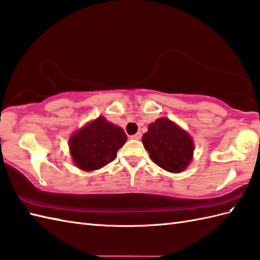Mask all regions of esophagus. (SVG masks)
I'll return each mask as SVG.
<instances>
[{"label": "esophagus", "mask_w": 260, "mask_h": 260, "mask_svg": "<svg viewBox=\"0 0 260 260\" xmlns=\"http://www.w3.org/2000/svg\"><path fill=\"white\" fill-rule=\"evenodd\" d=\"M131 139H133V140H137V141H139V140H141V139H142V134H141L140 132H139V133H136L135 135H132V136H131Z\"/></svg>", "instance_id": "obj_1"}]
</instances>
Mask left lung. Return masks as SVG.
I'll list each match as a JSON object with an SVG mask.
<instances>
[{
  "instance_id": "left-lung-1",
  "label": "left lung",
  "mask_w": 260,
  "mask_h": 260,
  "mask_svg": "<svg viewBox=\"0 0 260 260\" xmlns=\"http://www.w3.org/2000/svg\"><path fill=\"white\" fill-rule=\"evenodd\" d=\"M142 142L152 161L171 173L184 171L193 157L192 137L169 118L151 123Z\"/></svg>"
}]
</instances>
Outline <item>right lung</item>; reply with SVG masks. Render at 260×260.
<instances>
[{
  "mask_svg": "<svg viewBox=\"0 0 260 260\" xmlns=\"http://www.w3.org/2000/svg\"><path fill=\"white\" fill-rule=\"evenodd\" d=\"M126 141L121 127L98 117L70 136L69 150L77 168L95 171L114 161Z\"/></svg>",
  "mask_w": 260,
  "mask_h": 260,
  "instance_id": "right-lung-1",
  "label": "right lung"
}]
</instances>
